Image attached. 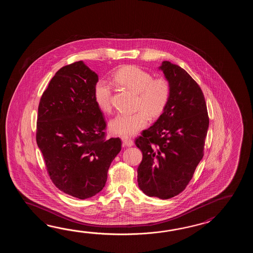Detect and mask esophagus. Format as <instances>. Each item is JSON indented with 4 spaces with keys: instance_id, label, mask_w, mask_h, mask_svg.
Wrapping results in <instances>:
<instances>
[{
    "instance_id": "1",
    "label": "esophagus",
    "mask_w": 253,
    "mask_h": 253,
    "mask_svg": "<svg viewBox=\"0 0 253 253\" xmlns=\"http://www.w3.org/2000/svg\"><path fill=\"white\" fill-rule=\"evenodd\" d=\"M122 142L126 146H132L134 145V142L133 140L130 139L129 137H122Z\"/></svg>"
}]
</instances>
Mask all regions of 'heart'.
<instances>
[{
	"label": "heart",
	"mask_w": 253,
	"mask_h": 253,
	"mask_svg": "<svg viewBox=\"0 0 253 253\" xmlns=\"http://www.w3.org/2000/svg\"><path fill=\"white\" fill-rule=\"evenodd\" d=\"M114 81L126 89L137 93L136 108L134 114H119L110 120L108 128L111 133L122 136L134 135L144 128L150 117L160 116L169 101L171 87L165 78L153 79L150 72L135 66H125L116 71ZM94 98L99 109L111 111L112 87L106 81H97L94 87Z\"/></svg>",
	"instance_id": "obj_1"
}]
</instances>
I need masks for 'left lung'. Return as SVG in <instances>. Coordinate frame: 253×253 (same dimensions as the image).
<instances>
[{"instance_id": "obj_1", "label": "left lung", "mask_w": 253, "mask_h": 253, "mask_svg": "<svg viewBox=\"0 0 253 253\" xmlns=\"http://www.w3.org/2000/svg\"><path fill=\"white\" fill-rule=\"evenodd\" d=\"M171 95L161 116L135 140L143 153L137 169L140 190L166 200L183 192L204 156L209 118L205 97L194 79L178 65L158 68Z\"/></svg>"}]
</instances>
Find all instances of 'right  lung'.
I'll return each mask as SVG.
<instances>
[{"instance_id": "obj_1", "label": "right lung", "mask_w": 253, "mask_h": 253, "mask_svg": "<svg viewBox=\"0 0 253 253\" xmlns=\"http://www.w3.org/2000/svg\"><path fill=\"white\" fill-rule=\"evenodd\" d=\"M98 76L82 60L55 74L41 98L36 140L50 179L65 194L87 199L100 193L121 150L105 140L106 122L94 98Z\"/></svg>"}]
</instances>
